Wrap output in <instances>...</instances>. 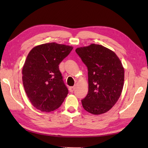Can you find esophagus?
<instances>
[{"label":"esophagus","mask_w":148,"mask_h":148,"mask_svg":"<svg viewBox=\"0 0 148 148\" xmlns=\"http://www.w3.org/2000/svg\"><path fill=\"white\" fill-rule=\"evenodd\" d=\"M74 89H75V88H74V86H71V87H69V91H70L71 92H74Z\"/></svg>","instance_id":"obj_1"}]
</instances>
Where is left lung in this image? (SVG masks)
<instances>
[{
  "mask_svg": "<svg viewBox=\"0 0 148 148\" xmlns=\"http://www.w3.org/2000/svg\"><path fill=\"white\" fill-rule=\"evenodd\" d=\"M88 68V92L81 100L83 108L93 114L108 112L117 102L124 83V69L111 50L92 45L76 49Z\"/></svg>",
  "mask_w": 148,
  "mask_h": 148,
  "instance_id": "left-lung-1",
  "label": "left lung"
}]
</instances>
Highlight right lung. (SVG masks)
<instances>
[{
	"mask_svg": "<svg viewBox=\"0 0 148 148\" xmlns=\"http://www.w3.org/2000/svg\"><path fill=\"white\" fill-rule=\"evenodd\" d=\"M73 49L55 42L37 46L28 55L22 69L25 91L33 106L43 112L60 108L69 91L58 65Z\"/></svg>",
	"mask_w": 148,
	"mask_h": 148,
	"instance_id": "add662e5",
	"label": "right lung"
}]
</instances>
